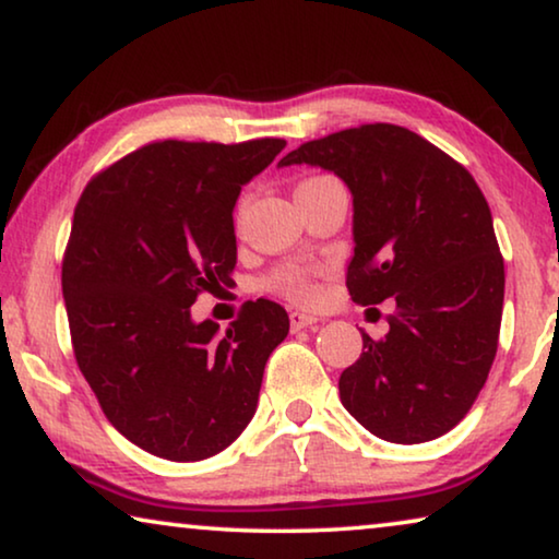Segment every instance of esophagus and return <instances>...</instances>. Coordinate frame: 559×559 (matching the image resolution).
Wrapping results in <instances>:
<instances>
[{"instance_id": "obj_1", "label": "esophagus", "mask_w": 559, "mask_h": 559, "mask_svg": "<svg viewBox=\"0 0 559 559\" xmlns=\"http://www.w3.org/2000/svg\"><path fill=\"white\" fill-rule=\"evenodd\" d=\"M289 325H293V333H297V330H305V328H312L318 325V318L310 312H299L295 310L293 314H289Z\"/></svg>"}]
</instances>
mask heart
<instances>
[{
    "label": "heart",
    "mask_w": 559,
    "mask_h": 559,
    "mask_svg": "<svg viewBox=\"0 0 559 559\" xmlns=\"http://www.w3.org/2000/svg\"><path fill=\"white\" fill-rule=\"evenodd\" d=\"M270 287L274 293L285 295L289 299H297V302H310V299H314V295H318V287H314L310 272L297 264L280 266V270L270 277Z\"/></svg>",
    "instance_id": "heart-1"
}]
</instances>
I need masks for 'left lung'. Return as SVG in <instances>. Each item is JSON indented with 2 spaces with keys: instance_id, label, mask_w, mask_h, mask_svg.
Wrapping results in <instances>:
<instances>
[{
  "instance_id": "1",
  "label": "left lung",
  "mask_w": 559,
  "mask_h": 559,
  "mask_svg": "<svg viewBox=\"0 0 559 559\" xmlns=\"http://www.w3.org/2000/svg\"><path fill=\"white\" fill-rule=\"evenodd\" d=\"M333 171L353 193V302L395 299L388 335L362 333L340 401L391 443L451 431L474 406L497 355L504 260L487 199L433 143L391 123L302 143L280 166Z\"/></svg>"
}]
</instances>
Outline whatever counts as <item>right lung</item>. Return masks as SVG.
Wrapping results in <instances>:
<instances>
[{"instance_id":"add662e5","label":"right lung","mask_w":559,"mask_h":559,"mask_svg":"<svg viewBox=\"0 0 559 559\" xmlns=\"http://www.w3.org/2000/svg\"><path fill=\"white\" fill-rule=\"evenodd\" d=\"M285 145L151 143L78 201L62 260L72 350L103 414L153 456L209 459L254 416L266 358L289 333L285 307L247 302L219 333L191 305L229 285L239 191Z\"/></svg>"}]
</instances>
